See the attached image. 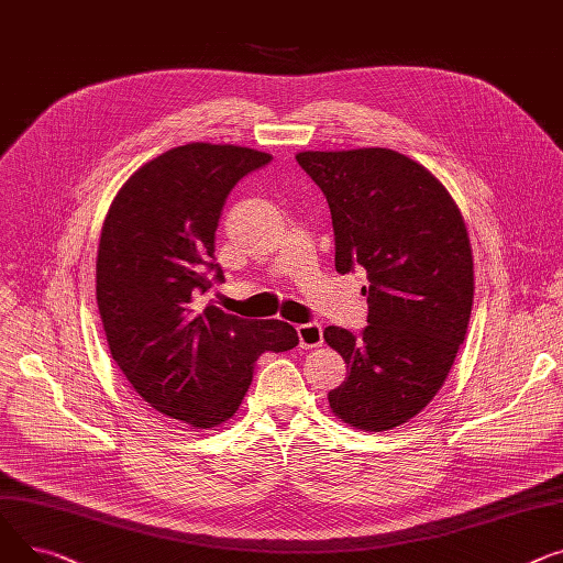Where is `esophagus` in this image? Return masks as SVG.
Here are the masks:
<instances>
[{
    "mask_svg": "<svg viewBox=\"0 0 563 563\" xmlns=\"http://www.w3.org/2000/svg\"><path fill=\"white\" fill-rule=\"evenodd\" d=\"M297 339H300V347H320L322 345V324L318 322H307V324H297Z\"/></svg>",
    "mask_w": 563,
    "mask_h": 563,
    "instance_id": "1",
    "label": "esophagus"
}]
</instances>
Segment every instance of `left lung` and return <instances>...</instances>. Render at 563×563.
Returning a JSON list of instances; mask_svg holds the SVG:
<instances>
[{
  "mask_svg": "<svg viewBox=\"0 0 563 563\" xmlns=\"http://www.w3.org/2000/svg\"><path fill=\"white\" fill-rule=\"evenodd\" d=\"M327 197L336 273H368V327H327L347 363L329 409L361 432L418 416L448 379L466 339L475 271L468 229L448 188L418 161L386 147L295 154Z\"/></svg>",
  "mask_w": 563,
  "mask_h": 563,
  "instance_id": "1",
  "label": "left lung"
}]
</instances>
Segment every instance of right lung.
<instances>
[{"instance_id":"add662e5","label":"right lung","mask_w":563,"mask_h":563,"mask_svg":"<svg viewBox=\"0 0 563 563\" xmlns=\"http://www.w3.org/2000/svg\"><path fill=\"white\" fill-rule=\"evenodd\" d=\"M273 156L188 143L147 161L109 207L97 250V307L113 361L158 413L192 429L234 416L263 352L300 339L284 320L224 313L205 295L227 195Z\"/></svg>"}]
</instances>
